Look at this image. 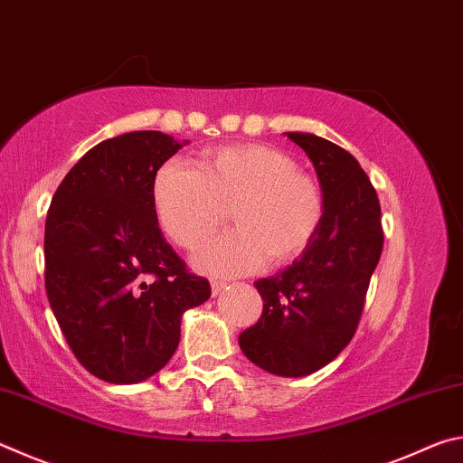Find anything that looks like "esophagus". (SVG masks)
Instances as JSON below:
<instances>
[{"label": "esophagus", "mask_w": 463, "mask_h": 463, "mask_svg": "<svg viewBox=\"0 0 463 463\" xmlns=\"http://www.w3.org/2000/svg\"><path fill=\"white\" fill-rule=\"evenodd\" d=\"M226 288V281L221 279H213V296H218Z\"/></svg>", "instance_id": "obj_1"}]
</instances>
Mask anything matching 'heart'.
<instances>
[{
  "label": "heart",
  "mask_w": 463,
  "mask_h": 463,
  "mask_svg": "<svg viewBox=\"0 0 463 463\" xmlns=\"http://www.w3.org/2000/svg\"><path fill=\"white\" fill-rule=\"evenodd\" d=\"M156 216L177 245H202L232 206L237 229L195 253L194 263L214 276H242L286 263L317 237L325 194L288 153L268 145H234L206 151L200 167L171 159L153 185Z\"/></svg>",
  "instance_id": "b5f03b06"
}]
</instances>
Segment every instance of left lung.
<instances>
[{
  "instance_id": "obj_1",
  "label": "left lung",
  "mask_w": 463,
  "mask_h": 463,
  "mask_svg": "<svg viewBox=\"0 0 463 463\" xmlns=\"http://www.w3.org/2000/svg\"><path fill=\"white\" fill-rule=\"evenodd\" d=\"M286 137L317 169L325 218L292 265L255 281L263 312L239 345L261 370L302 378L331 364L354 339L383 231L378 194L354 155L310 132Z\"/></svg>"
}]
</instances>
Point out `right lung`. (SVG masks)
I'll return each mask as SVG.
<instances>
[{
	"mask_svg": "<svg viewBox=\"0 0 463 463\" xmlns=\"http://www.w3.org/2000/svg\"><path fill=\"white\" fill-rule=\"evenodd\" d=\"M185 145L138 130L90 148L52 195L44 284L80 364L109 383H138L174 357L182 317L210 298L159 229L155 175Z\"/></svg>",
	"mask_w": 463,
	"mask_h": 463,
	"instance_id": "add662e5",
	"label": "right lung"
}]
</instances>
